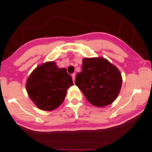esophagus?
Wrapping results in <instances>:
<instances>
[{
  "mask_svg": "<svg viewBox=\"0 0 152 152\" xmlns=\"http://www.w3.org/2000/svg\"><path fill=\"white\" fill-rule=\"evenodd\" d=\"M72 80H73V82H74L75 79V73H73L72 75Z\"/></svg>",
  "mask_w": 152,
  "mask_h": 152,
  "instance_id": "obj_1",
  "label": "esophagus"
}]
</instances>
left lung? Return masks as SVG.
<instances>
[{
	"mask_svg": "<svg viewBox=\"0 0 152 152\" xmlns=\"http://www.w3.org/2000/svg\"><path fill=\"white\" fill-rule=\"evenodd\" d=\"M117 67L103 57L84 58L82 70L77 74L75 84L89 102L103 107L113 102L122 86Z\"/></svg>",
	"mask_w": 152,
	"mask_h": 152,
	"instance_id": "left-lung-1",
	"label": "left lung"
}]
</instances>
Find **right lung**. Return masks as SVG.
<instances>
[{
  "label": "right lung",
  "instance_id": "add662e5",
  "mask_svg": "<svg viewBox=\"0 0 152 152\" xmlns=\"http://www.w3.org/2000/svg\"><path fill=\"white\" fill-rule=\"evenodd\" d=\"M72 85L71 76L65 68H59L55 62L48 61L33 70L27 80L26 89L39 109L49 111L61 104Z\"/></svg>",
  "mask_w": 152,
  "mask_h": 152
}]
</instances>
